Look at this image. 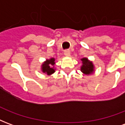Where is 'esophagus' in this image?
I'll return each instance as SVG.
<instances>
[{
  "instance_id": "obj_1",
  "label": "esophagus",
  "mask_w": 125,
  "mask_h": 125,
  "mask_svg": "<svg viewBox=\"0 0 125 125\" xmlns=\"http://www.w3.org/2000/svg\"><path fill=\"white\" fill-rule=\"evenodd\" d=\"M64 55L65 56H70V52L68 51V50H65L64 51Z\"/></svg>"
}]
</instances>
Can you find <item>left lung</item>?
I'll list each match as a JSON object with an SVG mask.
<instances>
[{"instance_id": "8db88e82", "label": "left lung", "mask_w": 125, "mask_h": 125, "mask_svg": "<svg viewBox=\"0 0 125 125\" xmlns=\"http://www.w3.org/2000/svg\"><path fill=\"white\" fill-rule=\"evenodd\" d=\"M83 65L81 67V71L85 74H90L94 71V66L91 62L88 60L87 58L82 59Z\"/></svg>"}]
</instances>
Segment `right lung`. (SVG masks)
<instances>
[{
    "label": "right lung",
    "instance_id": "1",
    "mask_svg": "<svg viewBox=\"0 0 125 125\" xmlns=\"http://www.w3.org/2000/svg\"><path fill=\"white\" fill-rule=\"evenodd\" d=\"M55 59L54 58H52L50 60H47L42 65V71L44 73H47L48 75L52 74L54 73L55 70L53 69V67H52L54 65L55 63Z\"/></svg>",
    "mask_w": 125,
    "mask_h": 125
}]
</instances>
